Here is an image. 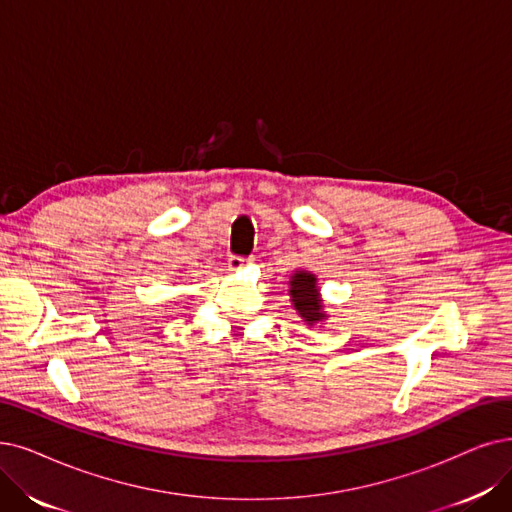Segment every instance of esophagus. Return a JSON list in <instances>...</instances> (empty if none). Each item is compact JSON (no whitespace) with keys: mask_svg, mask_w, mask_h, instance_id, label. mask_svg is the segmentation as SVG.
I'll return each mask as SVG.
<instances>
[{"mask_svg":"<svg viewBox=\"0 0 512 512\" xmlns=\"http://www.w3.org/2000/svg\"><path fill=\"white\" fill-rule=\"evenodd\" d=\"M245 262H250V258H243V256H231V258H229V269H231V271H239Z\"/></svg>","mask_w":512,"mask_h":512,"instance_id":"34e87169","label":"esophagus"}]
</instances>
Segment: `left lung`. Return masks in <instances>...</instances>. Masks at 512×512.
I'll list each match as a JSON object with an SVG mask.
<instances>
[{
  "instance_id": "1",
  "label": "left lung",
  "mask_w": 512,
  "mask_h": 512,
  "mask_svg": "<svg viewBox=\"0 0 512 512\" xmlns=\"http://www.w3.org/2000/svg\"><path fill=\"white\" fill-rule=\"evenodd\" d=\"M292 302L296 306V311L302 315L304 321L309 323H317L321 321L325 315L321 313V300H319V290L315 285V275L311 273H304V271H298L292 281Z\"/></svg>"
}]
</instances>
